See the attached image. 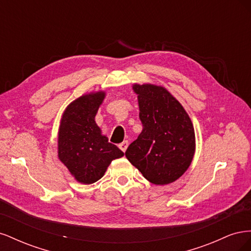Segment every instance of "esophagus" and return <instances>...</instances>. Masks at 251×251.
I'll list each match as a JSON object with an SVG mask.
<instances>
[{
  "label": "esophagus",
  "mask_w": 251,
  "mask_h": 251,
  "mask_svg": "<svg viewBox=\"0 0 251 251\" xmlns=\"http://www.w3.org/2000/svg\"><path fill=\"white\" fill-rule=\"evenodd\" d=\"M127 146H128V142H127V141H124L123 143H120L118 147H119V149L125 153V151H126V149H127Z\"/></svg>",
  "instance_id": "obj_1"
}]
</instances>
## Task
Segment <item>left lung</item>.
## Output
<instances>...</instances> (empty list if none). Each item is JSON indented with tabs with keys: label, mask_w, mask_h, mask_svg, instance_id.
I'll return each instance as SVG.
<instances>
[{
	"label": "left lung",
	"mask_w": 251,
	"mask_h": 251,
	"mask_svg": "<svg viewBox=\"0 0 251 251\" xmlns=\"http://www.w3.org/2000/svg\"><path fill=\"white\" fill-rule=\"evenodd\" d=\"M133 90L138 95L143 128L128 146L126 157L151 183H172L193 161L196 141L192 120L163 87L136 83Z\"/></svg>",
	"instance_id": "left-lung-1"
}]
</instances>
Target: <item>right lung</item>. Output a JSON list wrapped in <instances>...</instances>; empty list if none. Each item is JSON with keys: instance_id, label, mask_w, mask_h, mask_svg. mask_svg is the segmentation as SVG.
<instances>
[{"instance_id": "add662e5", "label": "right lung", "mask_w": 251, "mask_h": 251, "mask_svg": "<svg viewBox=\"0 0 251 251\" xmlns=\"http://www.w3.org/2000/svg\"><path fill=\"white\" fill-rule=\"evenodd\" d=\"M102 91L78 97L66 108L58 131V158L80 183L100 180L114 159L124 156L101 135L95 116L102 103Z\"/></svg>"}]
</instances>
